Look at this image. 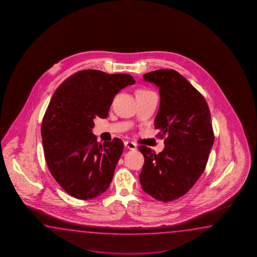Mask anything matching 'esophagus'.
<instances>
[{
  "label": "esophagus",
  "mask_w": 257,
  "mask_h": 257,
  "mask_svg": "<svg viewBox=\"0 0 257 257\" xmlns=\"http://www.w3.org/2000/svg\"><path fill=\"white\" fill-rule=\"evenodd\" d=\"M124 144H125V146H126L127 149H130V150H136L137 149V145L134 142H124Z\"/></svg>",
  "instance_id": "1"
}]
</instances>
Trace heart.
I'll return each mask as SVG.
<instances>
[{
    "mask_svg": "<svg viewBox=\"0 0 257 257\" xmlns=\"http://www.w3.org/2000/svg\"><path fill=\"white\" fill-rule=\"evenodd\" d=\"M152 93L151 91H148V90H145V89H141V90H139L138 91V93ZM137 93V94H138Z\"/></svg>",
    "mask_w": 257,
    "mask_h": 257,
    "instance_id": "heart-1",
    "label": "heart"
}]
</instances>
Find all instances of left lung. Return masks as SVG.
<instances>
[{
  "label": "left lung",
  "instance_id": "8db88e82",
  "mask_svg": "<svg viewBox=\"0 0 257 257\" xmlns=\"http://www.w3.org/2000/svg\"><path fill=\"white\" fill-rule=\"evenodd\" d=\"M143 79L159 88L154 126L166 139L159 154L139 147L144 156L140 181L148 195L168 202L189 191L205 170L214 142L211 115L201 93L179 72L163 69Z\"/></svg>",
  "mask_w": 257,
  "mask_h": 257
}]
</instances>
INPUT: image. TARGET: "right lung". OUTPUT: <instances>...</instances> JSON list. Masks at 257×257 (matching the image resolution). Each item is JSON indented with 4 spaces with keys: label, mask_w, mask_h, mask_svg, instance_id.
I'll return each instance as SVG.
<instances>
[{
    "label": "right lung",
    "mask_w": 257,
    "mask_h": 257,
    "mask_svg": "<svg viewBox=\"0 0 257 257\" xmlns=\"http://www.w3.org/2000/svg\"><path fill=\"white\" fill-rule=\"evenodd\" d=\"M134 83L130 74L85 70L55 91L41 126L44 154L55 180L71 197L88 200L109 187L124 144L119 139L99 144L93 119L107 117L115 94Z\"/></svg>",
    "instance_id": "1"
}]
</instances>
